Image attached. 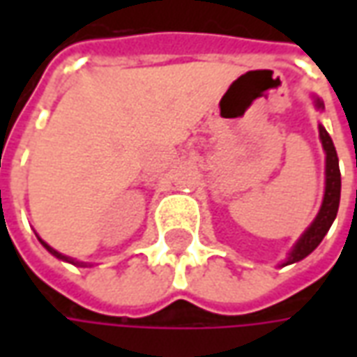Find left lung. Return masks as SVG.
I'll return each instance as SVG.
<instances>
[{"instance_id": "left-lung-1", "label": "left lung", "mask_w": 357, "mask_h": 357, "mask_svg": "<svg viewBox=\"0 0 357 357\" xmlns=\"http://www.w3.org/2000/svg\"><path fill=\"white\" fill-rule=\"evenodd\" d=\"M317 107L323 109L321 101L317 99ZM319 137H321L323 149L327 155V168H325V197H323V204L319 214L314 220V224L310 225L306 233L300 237V241L294 245L292 252L287 258V264H294L306 258L310 252H314L317 245L321 243L323 237L329 231L331 224L335 222L338 212V202H340V170H338V156L333 145V139L329 137V133L325 132V128L319 126Z\"/></svg>"}]
</instances>
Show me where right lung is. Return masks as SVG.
Wrapping results in <instances>:
<instances>
[{
  "label": "right lung",
  "mask_w": 357,
  "mask_h": 357,
  "mask_svg": "<svg viewBox=\"0 0 357 357\" xmlns=\"http://www.w3.org/2000/svg\"><path fill=\"white\" fill-rule=\"evenodd\" d=\"M40 241H42V239H40ZM42 245H43V247H45V248H47V250H50L51 255H53V256H57V258H61V260H66V262L78 264V266H86V264H84V262H74V260H70V258H66V256H63V255H61V252H57V250H55V248H51L50 245H47V243H43V241H42Z\"/></svg>",
  "instance_id": "add662e5"
}]
</instances>
